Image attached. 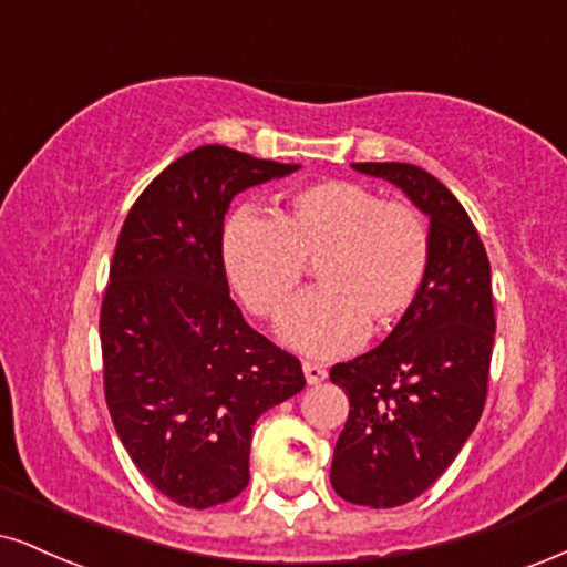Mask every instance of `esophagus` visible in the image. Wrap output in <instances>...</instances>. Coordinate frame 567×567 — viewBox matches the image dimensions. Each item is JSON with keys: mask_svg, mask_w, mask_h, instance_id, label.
<instances>
[{"mask_svg": "<svg viewBox=\"0 0 567 567\" xmlns=\"http://www.w3.org/2000/svg\"><path fill=\"white\" fill-rule=\"evenodd\" d=\"M302 370H305V379H307V383H310V386H316V383L326 381V375H328V370L323 365H318V362H305Z\"/></svg>", "mask_w": 567, "mask_h": 567, "instance_id": "esophagus-1", "label": "esophagus"}]
</instances>
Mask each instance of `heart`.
<instances>
[{"label": "heart", "instance_id": "1", "mask_svg": "<svg viewBox=\"0 0 567 567\" xmlns=\"http://www.w3.org/2000/svg\"><path fill=\"white\" fill-rule=\"evenodd\" d=\"M223 268L255 316L276 320L318 262L320 291L299 299L281 337L299 352L333 358L396 323L421 295L429 226L415 207L383 202L352 181L299 188L278 218L241 209L223 230Z\"/></svg>", "mask_w": 567, "mask_h": 567}]
</instances>
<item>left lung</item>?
<instances>
[{"instance_id": "8db88e82", "label": "left lung", "mask_w": 567, "mask_h": 567, "mask_svg": "<svg viewBox=\"0 0 567 567\" xmlns=\"http://www.w3.org/2000/svg\"><path fill=\"white\" fill-rule=\"evenodd\" d=\"M352 167L402 188L429 215L431 239L423 289L394 331L331 368L349 396L331 484L341 499L381 509L421 497L478 425L497 320L484 241L450 188L410 163Z\"/></svg>"}]
</instances>
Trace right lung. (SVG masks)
<instances>
[{"label":"right lung","instance_id":"right-lung-1","mask_svg":"<svg viewBox=\"0 0 567 567\" xmlns=\"http://www.w3.org/2000/svg\"><path fill=\"white\" fill-rule=\"evenodd\" d=\"M295 171L205 144L144 188L117 236L100 316L104 400L134 465L181 507L239 497L257 417L305 389L295 354L230 299L220 255L230 199Z\"/></svg>","mask_w":567,"mask_h":567}]
</instances>
